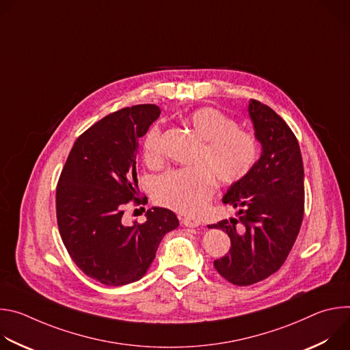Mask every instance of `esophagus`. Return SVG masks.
Wrapping results in <instances>:
<instances>
[{
    "instance_id": "34e87169",
    "label": "esophagus",
    "mask_w": 350,
    "mask_h": 350,
    "mask_svg": "<svg viewBox=\"0 0 350 350\" xmlns=\"http://www.w3.org/2000/svg\"><path fill=\"white\" fill-rule=\"evenodd\" d=\"M183 224H184L185 227L193 228V227H198L199 224H201V221H199V220L195 219V217H184V219H183Z\"/></svg>"
}]
</instances>
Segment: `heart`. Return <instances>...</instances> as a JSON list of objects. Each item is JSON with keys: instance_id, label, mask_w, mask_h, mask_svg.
Here are the masks:
<instances>
[{"instance_id": "obj_1", "label": "heart", "mask_w": 350, "mask_h": 350, "mask_svg": "<svg viewBox=\"0 0 350 350\" xmlns=\"http://www.w3.org/2000/svg\"><path fill=\"white\" fill-rule=\"evenodd\" d=\"M187 123L204 139L191 167L176 169L162 176L155 185V201L183 215L201 212L215 193L216 178L226 185L247 176L258 161L256 137L238 127L237 120L216 108H201L187 116ZM142 155L148 165L162 161L161 129L145 135Z\"/></svg>"}]
</instances>
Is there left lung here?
<instances>
[{
  "label": "left lung",
  "instance_id": "8db88e82",
  "mask_svg": "<svg viewBox=\"0 0 350 350\" xmlns=\"http://www.w3.org/2000/svg\"><path fill=\"white\" fill-rule=\"evenodd\" d=\"M262 154L254 169L231 184L223 204L238 209V219L209 228L226 231L230 252L215 269L234 285H252L274 274L288 258L305 211L304 162L289 126L270 107L251 99L247 107Z\"/></svg>",
  "mask_w": 350,
  "mask_h": 350
}]
</instances>
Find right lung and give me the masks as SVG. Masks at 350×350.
<instances>
[{"mask_svg":"<svg viewBox=\"0 0 350 350\" xmlns=\"http://www.w3.org/2000/svg\"><path fill=\"white\" fill-rule=\"evenodd\" d=\"M161 115L145 104L113 112L73 144L57 185L59 234L76 266L98 282L119 286L142 278L158 246L178 227L165 208L146 211L145 223H123L127 204L139 196L135 158L139 138Z\"/></svg>","mask_w":350,"mask_h":350,"instance_id":"obj_1","label":"right lung"}]
</instances>
